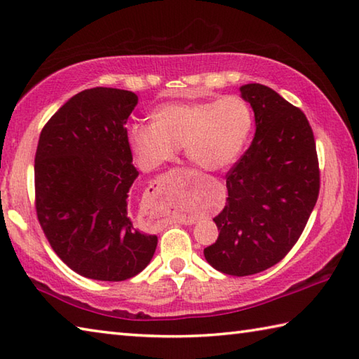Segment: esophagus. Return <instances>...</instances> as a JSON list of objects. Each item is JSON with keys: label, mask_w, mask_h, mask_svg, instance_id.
Masks as SVG:
<instances>
[{"label": "esophagus", "mask_w": 359, "mask_h": 359, "mask_svg": "<svg viewBox=\"0 0 359 359\" xmlns=\"http://www.w3.org/2000/svg\"><path fill=\"white\" fill-rule=\"evenodd\" d=\"M184 224H194V221H184Z\"/></svg>", "instance_id": "34e87169"}]
</instances>
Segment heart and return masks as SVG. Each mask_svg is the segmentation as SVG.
<instances>
[{
	"label": "heart",
	"mask_w": 359,
	"mask_h": 359,
	"mask_svg": "<svg viewBox=\"0 0 359 359\" xmlns=\"http://www.w3.org/2000/svg\"><path fill=\"white\" fill-rule=\"evenodd\" d=\"M252 124L250 107L240 96L174 102L154 111L152 123L129 126L128 143L144 171L171 161L180 146L201 170L221 171L240 157Z\"/></svg>",
	"instance_id": "1"
}]
</instances>
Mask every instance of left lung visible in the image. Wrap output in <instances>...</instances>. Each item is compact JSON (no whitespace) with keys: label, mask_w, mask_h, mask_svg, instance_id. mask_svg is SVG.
Segmentation results:
<instances>
[{"label":"left lung","mask_w":359,"mask_h":359,"mask_svg":"<svg viewBox=\"0 0 359 359\" xmlns=\"http://www.w3.org/2000/svg\"><path fill=\"white\" fill-rule=\"evenodd\" d=\"M241 97L255 115V137L227 172L229 198L215 217L219 236L203 249L216 271L244 277L286 257L318 202L316 142L304 111L277 91L248 83Z\"/></svg>","instance_id":"8db88e82"}]
</instances>
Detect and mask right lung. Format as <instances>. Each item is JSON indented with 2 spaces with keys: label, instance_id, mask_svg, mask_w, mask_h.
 Here are the masks:
<instances>
[{
  "label": "right lung",
  "instance_id": "1",
  "mask_svg": "<svg viewBox=\"0 0 359 359\" xmlns=\"http://www.w3.org/2000/svg\"><path fill=\"white\" fill-rule=\"evenodd\" d=\"M137 102L128 90H83L49 118L35 152V210L46 240L69 269L101 282L135 277L157 248V236L138 231L128 215L138 171L124 126Z\"/></svg>",
  "mask_w": 359,
  "mask_h": 359
}]
</instances>
